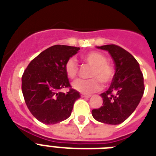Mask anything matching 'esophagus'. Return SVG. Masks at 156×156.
<instances>
[{
    "label": "esophagus",
    "instance_id": "34e87169",
    "mask_svg": "<svg viewBox=\"0 0 156 156\" xmlns=\"http://www.w3.org/2000/svg\"><path fill=\"white\" fill-rule=\"evenodd\" d=\"M81 96H82V97L90 98V96H91V95H87V94H83V93H82V94H81Z\"/></svg>",
    "mask_w": 156,
    "mask_h": 156
}]
</instances>
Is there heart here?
Returning a JSON list of instances; mask_svg holds the SVG:
<instances>
[{
    "instance_id": "heart-1",
    "label": "heart",
    "mask_w": 156,
    "mask_h": 156,
    "mask_svg": "<svg viewBox=\"0 0 156 156\" xmlns=\"http://www.w3.org/2000/svg\"><path fill=\"white\" fill-rule=\"evenodd\" d=\"M83 61L91 66L89 79H78L73 83V87L79 92L90 94L101 88L100 82L107 85L114 77L113 67L107 61L106 56L99 52H90L82 57ZM66 75L71 79L75 78L78 73V65L74 58L68 59L65 63Z\"/></svg>"
}]
</instances>
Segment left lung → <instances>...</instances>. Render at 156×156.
Returning <instances> with one entry per match:
<instances>
[{
  "label": "left lung",
  "mask_w": 156,
  "mask_h": 156,
  "mask_svg": "<svg viewBox=\"0 0 156 156\" xmlns=\"http://www.w3.org/2000/svg\"><path fill=\"white\" fill-rule=\"evenodd\" d=\"M107 50L115 63L114 74L108 90L101 94L103 106L93 109L96 121L109 125H118L133 113L144 93L143 75L138 62L126 50L116 44L98 47Z\"/></svg>",
  "instance_id": "obj_1"
}]
</instances>
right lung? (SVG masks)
Listing matches in <instances>:
<instances>
[{"mask_svg":"<svg viewBox=\"0 0 156 156\" xmlns=\"http://www.w3.org/2000/svg\"><path fill=\"white\" fill-rule=\"evenodd\" d=\"M80 48L53 45L30 61L22 77L25 103L33 116L46 125H52L69 117L79 93L69 84L65 63ZM68 88V93L60 92Z\"/></svg>","mask_w":156,"mask_h":156,"instance_id":"1","label":"right lung"}]
</instances>
